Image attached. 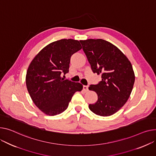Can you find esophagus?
<instances>
[{"label":"esophagus","instance_id":"34e87169","mask_svg":"<svg viewBox=\"0 0 156 156\" xmlns=\"http://www.w3.org/2000/svg\"><path fill=\"white\" fill-rule=\"evenodd\" d=\"M83 90L85 92H87L88 91V86H83Z\"/></svg>","mask_w":156,"mask_h":156}]
</instances>
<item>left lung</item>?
Returning <instances> with one entry per match:
<instances>
[{
  "mask_svg": "<svg viewBox=\"0 0 156 156\" xmlns=\"http://www.w3.org/2000/svg\"><path fill=\"white\" fill-rule=\"evenodd\" d=\"M93 73L101 75L98 85H90L98 100L89 108L102 117L118 112L128 100L133 89L135 74L130 61L115 45L101 39L80 40Z\"/></svg>",
  "mask_w": 156,
  "mask_h": 156,
  "instance_id": "8db88e82",
  "label": "left lung"
}]
</instances>
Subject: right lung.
<instances>
[{
    "label": "right lung",
    "instance_id": "obj_1",
    "mask_svg": "<svg viewBox=\"0 0 156 156\" xmlns=\"http://www.w3.org/2000/svg\"><path fill=\"white\" fill-rule=\"evenodd\" d=\"M82 48L78 40L63 39L41 49L28 67L26 83L36 106L44 114L54 116L63 112L73 95L83 89L80 83L65 80L71 56Z\"/></svg>",
    "mask_w": 156,
    "mask_h": 156
}]
</instances>
